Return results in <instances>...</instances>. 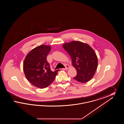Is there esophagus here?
Returning a JSON list of instances; mask_svg holds the SVG:
<instances>
[{"mask_svg": "<svg viewBox=\"0 0 124 124\" xmlns=\"http://www.w3.org/2000/svg\"><path fill=\"white\" fill-rule=\"evenodd\" d=\"M69 67H70V66H69V65H65V67L64 68H62V70H66L68 69H69Z\"/></svg>", "mask_w": 124, "mask_h": 124, "instance_id": "obj_1", "label": "esophagus"}]
</instances>
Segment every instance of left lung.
I'll use <instances>...</instances> for the list:
<instances>
[{
	"mask_svg": "<svg viewBox=\"0 0 124 124\" xmlns=\"http://www.w3.org/2000/svg\"><path fill=\"white\" fill-rule=\"evenodd\" d=\"M71 57L72 65L77 74L73 78L79 82L86 83L93 77L98 67V58L94 51L87 44L78 41L63 45Z\"/></svg>",
	"mask_w": 124,
	"mask_h": 124,
	"instance_id": "obj_1",
	"label": "left lung"
}]
</instances>
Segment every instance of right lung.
I'll list each match as a JSON object with an SVG mask.
<instances>
[{
  "mask_svg": "<svg viewBox=\"0 0 124 124\" xmlns=\"http://www.w3.org/2000/svg\"><path fill=\"white\" fill-rule=\"evenodd\" d=\"M51 49L50 46H39L31 50L24 60L25 76L29 82L37 87L43 89L48 87L53 83L59 71L51 70L46 59Z\"/></svg>",
  "mask_w": 124,
  "mask_h": 124,
  "instance_id": "right-lung-1",
  "label": "right lung"
}]
</instances>
